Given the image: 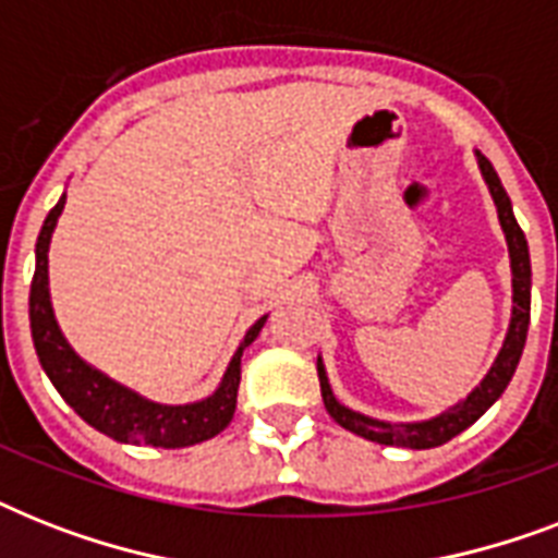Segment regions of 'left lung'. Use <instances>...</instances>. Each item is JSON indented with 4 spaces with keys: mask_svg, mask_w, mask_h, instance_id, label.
Returning <instances> with one entry per match:
<instances>
[{
    "mask_svg": "<svg viewBox=\"0 0 558 558\" xmlns=\"http://www.w3.org/2000/svg\"><path fill=\"white\" fill-rule=\"evenodd\" d=\"M477 170L486 182V191L493 196L495 210H498V222H501L504 240H507V252H510V271H512V313H510V327L504 336V344L495 356L493 367L486 371L481 385L469 390L466 397L440 411L437 416L428 420H414V423H388V420H376L362 411H353L339 397L332 393L330 379H327V367H324L322 356H318V381H322V397L327 405V414L348 432L365 437V440L381 442V446H397V449H434L449 442L451 437H458L460 432H466L469 425L477 423L489 408L498 402L507 385H510L512 373L519 367L521 350L527 341V327H530V287H533V271H530V248L527 236L521 231L519 219L512 214V202L504 191L501 179L495 173L486 156L475 150Z\"/></svg>",
    "mask_w": 558,
    "mask_h": 558,
    "instance_id": "left-lung-1",
    "label": "left lung"
}]
</instances>
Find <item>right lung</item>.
Returning <instances> with one entry per match:
<instances>
[{"mask_svg":"<svg viewBox=\"0 0 558 558\" xmlns=\"http://www.w3.org/2000/svg\"><path fill=\"white\" fill-rule=\"evenodd\" d=\"M63 205L65 193L54 208L48 210L46 222L39 228L37 248H34L37 266H34L28 298L31 339L37 348L39 365L57 388V393L92 428H98L100 434H107L118 442H130V446L185 449V446H196V442L217 437L234 416L243 350L260 336L269 315H263L248 327L214 393L196 399V402H185V405H168V402L142 397L138 390L126 388L98 367H92L86 359L77 356L72 344L65 341L60 324H57L51 289H48V248H51V234H54L57 219L63 214Z\"/></svg>","mask_w":558,"mask_h":558,"instance_id":"1","label":"right lung"}]
</instances>
